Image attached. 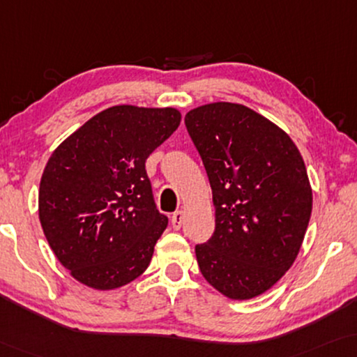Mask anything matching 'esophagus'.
<instances>
[{
  "label": "esophagus",
  "instance_id": "obj_1",
  "mask_svg": "<svg viewBox=\"0 0 357 357\" xmlns=\"http://www.w3.org/2000/svg\"><path fill=\"white\" fill-rule=\"evenodd\" d=\"M183 222H184V213H183V210H178V212H174L173 215H172V227H173V229H181V225H183Z\"/></svg>",
  "mask_w": 357,
  "mask_h": 357
}]
</instances>
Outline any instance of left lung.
<instances>
[{
	"mask_svg": "<svg viewBox=\"0 0 357 357\" xmlns=\"http://www.w3.org/2000/svg\"><path fill=\"white\" fill-rule=\"evenodd\" d=\"M184 123L215 205L212 238L195 245L200 272L229 299L257 298L303 245L312 212L304 160L283 129L244 105H202Z\"/></svg>",
	"mask_w": 357,
	"mask_h": 357,
	"instance_id": "1",
	"label": "left lung"
}]
</instances>
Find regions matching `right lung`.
I'll list each match as a JSON object with an SVG mask.
<instances>
[{
	"mask_svg": "<svg viewBox=\"0 0 357 357\" xmlns=\"http://www.w3.org/2000/svg\"><path fill=\"white\" fill-rule=\"evenodd\" d=\"M179 123L176 108L116 105L54 149L40 179L38 218L79 283L109 291L147 270L168 218L155 207L145 160Z\"/></svg>",
	"mask_w": 357,
	"mask_h": 357,
	"instance_id": "add662e5",
	"label": "right lung"
}]
</instances>
